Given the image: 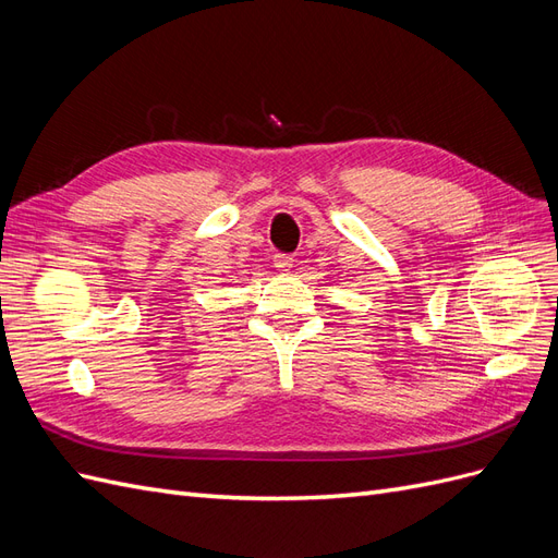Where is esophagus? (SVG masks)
Returning a JSON list of instances; mask_svg holds the SVG:
<instances>
[{
    "label": "esophagus",
    "instance_id": "34e87169",
    "mask_svg": "<svg viewBox=\"0 0 558 558\" xmlns=\"http://www.w3.org/2000/svg\"><path fill=\"white\" fill-rule=\"evenodd\" d=\"M275 267L279 269V272H289V269L293 267L291 253H275Z\"/></svg>",
    "mask_w": 558,
    "mask_h": 558
}]
</instances>
